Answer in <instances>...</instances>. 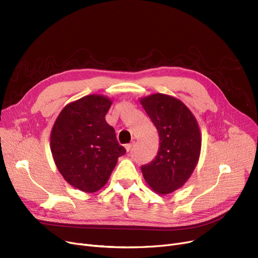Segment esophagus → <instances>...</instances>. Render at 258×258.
I'll list each match as a JSON object with an SVG mask.
<instances>
[{
    "instance_id": "esophagus-1",
    "label": "esophagus",
    "mask_w": 258,
    "mask_h": 258,
    "mask_svg": "<svg viewBox=\"0 0 258 258\" xmlns=\"http://www.w3.org/2000/svg\"><path fill=\"white\" fill-rule=\"evenodd\" d=\"M133 145H134V143H130V144H126L124 147H125V150H126V152L128 153L132 148H133Z\"/></svg>"
}]
</instances>
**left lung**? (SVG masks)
<instances>
[{
    "mask_svg": "<svg viewBox=\"0 0 258 258\" xmlns=\"http://www.w3.org/2000/svg\"><path fill=\"white\" fill-rule=\"evenodd\" d=\"M140 103L160 138L158 155L141 167L144 180L155 192L171 194L187 182L198 164L202 145L198 121L181 100L169 95L152 94Z\"/></svg>",
    "mask_w": 258,
    "mask_h": 258,
    "instance_id": "obj_1",
    "label": "left lung"
}]
</instances>
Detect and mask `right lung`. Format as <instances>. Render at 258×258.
<instances>
[{"label": "right lung", "instance_id": "obj_1", "mask_svg": "<svg viewBox=\"0 0 258 258\" xmlns=\"http://www.w3.org/2000/svg\"><path fill=\"white\" fill-rule=\"evenodd\" d=\"M112 100L103 95H88L67 104L54 122L50 148L63 179L79 190L101 189L125 148L119 145L115 130L105 115Z\"/></svg>", "mask_w": 258, "mask_h": 258}]
</instances>
